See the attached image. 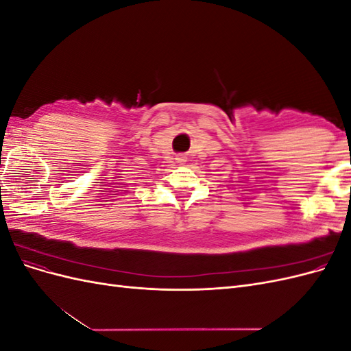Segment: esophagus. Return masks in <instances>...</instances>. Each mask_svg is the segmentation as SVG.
Masks as SVG:
<instances>
[{"label":"esophagus","instance_id":"34e87169","mask_svg":"<svg viewBox=\"0 0 351 351\" xmlns=\"http://www.w3.org/2000/svg\"><path fill=\"white\" fill-rule=\"evenodd\" d=\"M176 159H177V162H178V164H184V162L187 161V158H186V155H178V156H177Z\"/></svg>","mask_w":351,"mask_h":351}]
</instances>
